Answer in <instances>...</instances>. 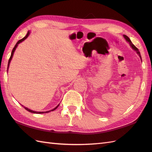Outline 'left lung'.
I'll use <instances>...</instances> for the list:
<instances>
[{"instance_id": "left-lung-1", "label": "left lung", "mask_w": 152, "mask_h": 152, "mask_svg": "<svg viewBox=\"0 0 152 152\" xmlns=\"http://www.w3.org/2000/svg\"><path fill=\"white\" fill-rule=\"evenodd\" d=\"M124 38H125V40H127V42H129V44H130V46L132 47V48H133V50H134L135 51H137V53L138 54V56H140V59H141V56H140V51H138V48L134 46V45L131 42V40L129 39V38L127 36H126V35H124Z\"/></svg>"}]
</instances>
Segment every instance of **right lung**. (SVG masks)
Masks as SVG:
<instances>
[{"label": "right lung", "mask_w": 152, "mask_h": 152, "mask_svg": "<svg viewBox=\"0 0 152 152\" xmlns=\"http://www.w3.org/2000/svg\"><path fill=\"white\" fill-rule=\"evenodd\" d=\"M29 32H28L27 33V34H26V36H25L24 38H23L22 39H21V40H19L17 43H16V44L15 45V46H14V48H13V50H12V53H11V56H10V59H9V61H8V67H9V64H10V61H11V59H12V57H13V55H14V51L15 50V48H17V46H18V45L20 43V42H21L22 41H23L24 40H25L26 39V38L28 37V35H29ZM59 104H58L56 108H53V110H50V111H46V112H35V111H33V110H30V109H28V108H26V107H24L25 108V110H27V111H28V112H32V113H34V114H43V113H48V112H51V111H53V110H56L58 106H59Z\"/></svg>", "instance_id": "obj_1"}]
</instances>
